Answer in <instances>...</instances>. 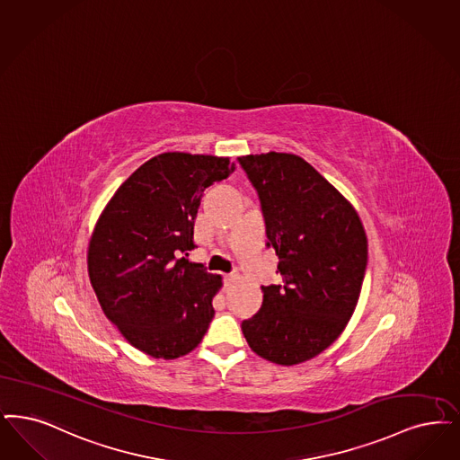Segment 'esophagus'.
I'll return each mask as SVG.
<instances>
[{
  "label": "esophagus",
  "mask_w": 460,
  "mask_h": 460,
  "mask_svg": "<svg viewBox=\"0 0 460 460\" xmlns=\"http://www.w3.org/2000/svg\"><path fill=\"white\" fill-rule=\"evenodd\" d=\"M238 279V274H236V272H233V274H227V276H224V282H226V286H233V284H234Z\"/></svg>",
  "instance_id": "1"
}]
</instances>
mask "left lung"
<instances>
[{
    "label": "left lung",
    "mask_w": 460,
    "mask_h": 460,
    "mask_svg": "<svg viewBox=\"0 0 460 460\" xmlns=\"http://www.w3.org/2000/svg\"><path fill=\"white\" fill-rule=\"evenodd\" d=\"M238 161L258 191L284 280L261 286V308L241 331L260 358L293 367L327 349L349 323L367 272V233L349 200L299 155Z\"/></svg>",
    "instance_id": "1"
}]
</instances>
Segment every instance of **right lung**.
Masks as SVG:
<instances>
[{"label": "right lung", "mask_w": 460, "mask_h": 460, "mask_svg": "<svg viewBox=\"0 0 460 460\" xmlns=\"http://www.w3.org/2000/svg\"><path fill=\"white\" fill-rule=\"evenodd\" d=\"M236 169L229 157L164 152L121 184L87 250L93 293L133 348L152 358L191 352L214 318L222 277L188 261L203 191Z\"/></svg>", "instance_id": "obj_1"}]
</instances>
